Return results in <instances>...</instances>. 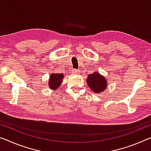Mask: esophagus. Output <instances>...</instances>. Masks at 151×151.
<instances>
[{
  "label": "esophagus",
  "instance_id": "1",
  "mask_svg": "<svg viewBox=\"0 0 151 151\" xmlns=\"http://www.w3.org/2000/svg\"><path fill=\"white\" fill-rule=\"evenodd\" d=\"M72 73H78V70H76V69H73V70H72Z\"/></svg>",
  "mask_w": 151,
  "mask_h": 151
}]
</instances>
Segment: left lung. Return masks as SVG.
I'll return each mask as SVG.
<instances>
[{"label": "left lung", "instance_id": "obj_1", "mask_svg": "<svg viewBox=\"0 0 151 151\" xmlns=\"http://www.w3.org/2000/svg\"><path fill=\"white\" fill-rule=\"evenodd\" d=\"M87 83L91 89L95 93L104 91L107 88V81L106 78L97 72L88 75Z\"/></svg>", "mask_w": 151, "mask_h": 151}]
</instances>
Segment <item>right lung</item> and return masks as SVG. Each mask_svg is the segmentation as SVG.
I'll return each instance as SVG.
<instances>
[{
	"instance_id": "1",
	"label": "right lung",
	"mask_w": 151,
	"mask_h": 151,
	"mask_svg": "<svg viewBox=\"0 0 151 151\" xmlns=\"http://www.w3.org/2000/svg\"><path fill=\"white\" fill-rule=\"evenodd\" d=\"M64 77L63 74L60 73H52L50 75V78L49 79L48 85L51 89L56 90L57 88L60 86L62 82H63V78Z\"/></svg>"
}]
</instances>
